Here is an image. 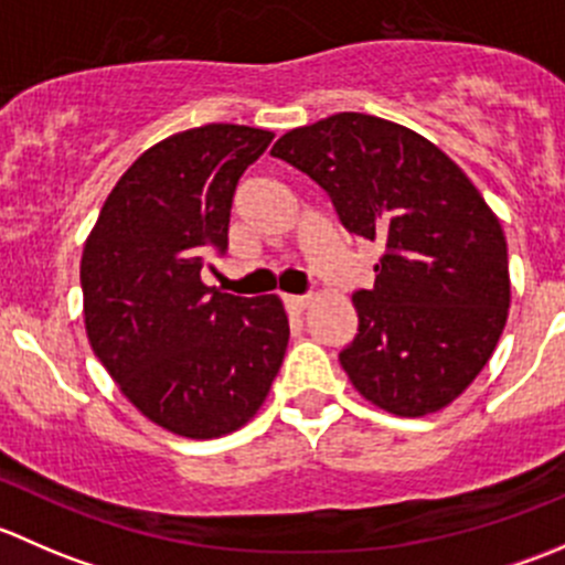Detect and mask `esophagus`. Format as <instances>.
Listing matches in <instances>:
<instances>
[{
  "label": "esophagus",
  "mask_w": 565,
  "mask_h": 565,
  "mask_svg": "<svg viewBox=\"0 0 565 565\" xmlns=\"http://www.w3.org/2000/svg\"><path fill=\"white\" fill-rule=\"evenodd\" d=\"M284 306H287L292 315H300V311H306L311 306V298H298V295H284Z\"/></svg>",
  "instance_id": "obj_1"
}]
</instances>
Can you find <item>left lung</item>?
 Wrapping results in <instances>:
<instances>
[{"mask_svg": "<svg viewBox=\"0 0 565 565\" xmlns=\"http://www.w3.org/2000/svg\"><path fill=\"white\" fill-rule=\"evenodd\" d=\"M270 156L317 180L341 224L385 254L352 295L358 333L339 352L366 402L398 418L448 407L481 374L511 306L509 248L481 191L437 145L372 114L287 130Z\"/></svg>", "mask_w": 565, "mask_h": 565, "instance_id": "8db88e82", "label": "left lung"}]
</instances>
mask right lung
<instances>
[{"instance_id":"right-lung-1","label":"right lung","mask_w":565,"mask_h":565,"mask_svg":"<svg viewBox=\"0 0 565 565\" xmlns=\"http://www.w3.org/2000/svg\"><path fill=\"white\" fill-rule=\"evenodd\" d=\"M270 130L210 122L141 152L84 243V328L122 396L161 429L213 440L246 426L281 369L289 319L278 295L202 284L224 250L241 174Z\"/></svg>"}]
</instances>
